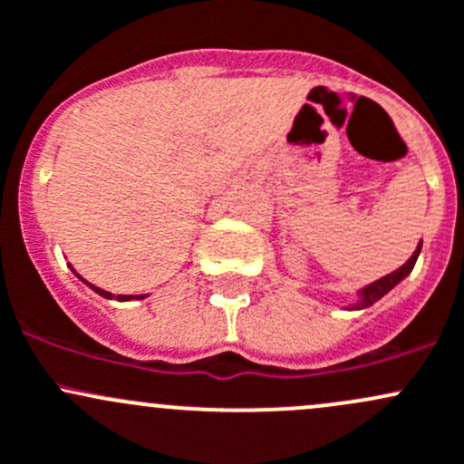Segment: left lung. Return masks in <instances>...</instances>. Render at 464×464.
<instances>
[{
	"label": "left lung",
	"mask_w": 464,
	"mask_h": 464,
	"mask_svg": "<svg viewBox=\"0 0 464 464\" xmlns=\"http://www.w3.org/2000/svg\"><path fill=\"white\" fill-rule=\"evenodd\" d=\"M420 247H422V243H420V246H418V250L413 252V256H411V259H409L407 264H404L402 267H398V270H395V272H391V275L382 276V279H377L375 284L366 285V288L362 290V293H360V297H362L360 302H357V304H353L351 308H366V305L375 304L377 299H380V297H384V295L389 293V290L393 288L395 284H400V281H402L404 276H407L409 272L413 270L415 261H418V255H420Z\"/></svg>",
	"instance_id": "1"
}]
</instances>
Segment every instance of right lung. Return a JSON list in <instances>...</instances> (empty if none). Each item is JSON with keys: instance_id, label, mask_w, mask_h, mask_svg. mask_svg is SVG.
Masks as SVG:
<instances>
[{"instance_id": "right-lung-1", "label": "right lung", "mask_w": 464, "mask_h": 464, "mask_svg": "<svg viewBox=\"0 0 464 464\" xmlns=\"http://www.w3.org/2000/svg\"><path fill=\"white\" fill-rule=\"evenodd\" d=\"M71 270H73V267H71ZM73 272H75V270H73ZM75 275H78V272H75ZM78 276H80V275H78ZM80 279H82V276H80ZM82 281H84V279H82ZM84 284H87L89 288H93L98 295H102V297H107V299L113 297L111 293H107V290H102V288H98V285L89 284V281H84ZM142 297H145V295H140V297H133V295H118V299H121V302H127V299H142Z\"/></svg>"}]
</instances>
